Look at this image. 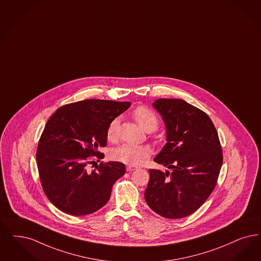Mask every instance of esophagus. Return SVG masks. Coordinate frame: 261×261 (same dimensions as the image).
Returning a JSON list of instances; mask_svg holds the SVG:
<instances>
[{
    "label": "esophagus",
    "mask_w": 261,
    "mask_h": 261,
    "mask_svg": "<svg viewBox=\"0 0 261 261\" xmlns=\"http://www.w3.org/2000/svg\"><path fill=\"white\" fill-rule=\"evenodd\" d=\"M136 169H137V167H135V166H127V167H126L127 172H131V171H134V170H136Z\"/></svg>",
    "instance_id": "34e87169"
}]
</instances>
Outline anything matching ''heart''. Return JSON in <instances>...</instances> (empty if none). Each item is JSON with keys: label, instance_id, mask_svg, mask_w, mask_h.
Here are the masks:
<instances>
[{"label": "heart", "instance_id": "heart-1", "mask_svg": "<svg viewBox=\"0 0 261 261\" xmlns=\"http://www.w3.org/2000/svg\"><path fill=\"white\" fill-rule=\"evenodd\" d=\"M133 116L140 126L147 132H152L158 127L156 115L146 107H139L133 112ZM119 118L115 117L108 126L107 136L109 140H115L117 136ZM150 149L145 146H137L133 144H123L115 147L112 151V158L115 161L128 165H140L149 156Z\"/></svg>", "mask_w": 261, "mask_h": 261}]
</instances>
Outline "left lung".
I'll use <instances>...</instances> for the list:
<instances>
[{
  "mask_svg": "<svg viewBox=\"0 0 261 261\" xmlns=\"http://www.w3.org/2000/svg\"><path fill=\"white\" fill-rule=\"evenodd\" d=\"M153 108L166 126L167 144L154 158L171 172L149 169L148 207L167 219L197 211L216 188L222 151L208 115L181 99H158Z\"/></svg>",
  "mask_w": 261,
  "mask_h": 261,
  "instance_id": "8db88e82",
  "label": "left lung"
}]
</instances>
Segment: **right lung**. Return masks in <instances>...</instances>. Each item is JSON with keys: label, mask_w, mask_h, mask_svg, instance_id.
<instances>
[{"label": "right lung", "mask_w": 261, "mask_h": 261, "mask_svg": "<svg viewBox=\"0 0 261 261\" xmlns=\"http://www.w3.org/2000/svg\"><path fill=\"white\" fill-rule=\"evenodd\" d=\"M130 102L84 100L59 108L42 131L37 165L42 189L63 213L85 216L104 207L115 181L125 174L120 162H101L93 171L88 164L104 154L110 122L130 107Z\"/></svg>", "instance_id": "add662e5"}]
</instances>
